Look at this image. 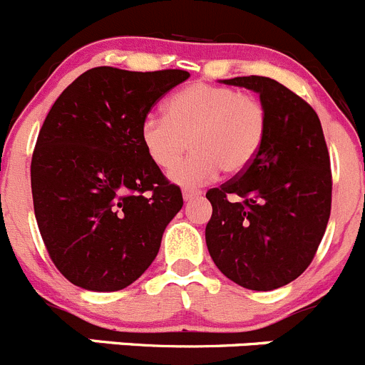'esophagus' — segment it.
Listing matches in <instances>:
<instances>
[{"instance_id": "34e87169", "label": "esophagus", "mask_w": 365, "mask_h": 365, "mask_svg": "<svg viewBox=\"0 0 365 365\" xmlns=\"http://www.w3.org/2000/svg\"><path fill=\"white\" fill-rule=\"evenodd\" d=\"M200 195H202L200 190H185V192H182V199H185V202H192L193 199H199Z\"/></svg>"}]
</instances>
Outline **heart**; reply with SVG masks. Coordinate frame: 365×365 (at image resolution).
<instances>
[{
	"label": "heart",
	"mask_w": 365,
	"mask_h": 365,
	"mask_svg": "<svg viewBox=\"0 0 365 365\" xmlns=\"http://www.w3.org/2000/svg\"><path fill=\"white\" fill-rule=\"evenodd\" d=\"M267 127V110L256 96L195 82L166 100L165 118H143L140 141L152 165L161 170L175 166L190 143L192 155L170 172V179L197 186L220 170L227 175L244 173L265 143Z\"/></svg>",
	"instance_id": "1"
}]
</instances>
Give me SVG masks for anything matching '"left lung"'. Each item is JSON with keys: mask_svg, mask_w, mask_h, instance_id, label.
<instances>
[{"mask_svg": "<svg viewBox=\"0 0 365 365\" xmlns=\"http://www.w3.org/2000/svg\"><path fill=\"white\" fill-rule=\"evenodd\" d=\"M258 93L269 118L251 166L206 193V245L225 277L249 290L279 289L307 270L331 210V170L317 113L267 76L220 81Z\"/></svg>", "mask_w": 365, "mask_h": 365, "instance_id": "1", "label": "left lung"}]
</instances>
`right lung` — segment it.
Instances as JSON below:
<instances>
[{"label":"right lung","mask_w":365,"mask_h":365,"mask_svg":"<svg viewBox=\"0 0 365 365\" xmlns=\"http://www.w3.org/2000/svg\"><path fill=\"white\" fill-rule=\"evenodd\" d=\"M182 69L93 68L55 100L34 150V211L62 276L114 292L150 267L182 195L150 163L140 125Z\"/></svg>","instance_id":"obj_1"}]
</instances>
